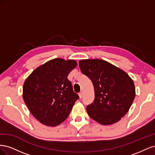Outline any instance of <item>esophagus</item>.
<instances>
[{"instance_id":"obj_1","label":"esophagus","mask_w":155,"mask_h":155,"mask_svg":"<svg viewBox=\"0 0 155 155\" xmlns=\"http://www.w3.org/2000/svg\"><path fill=\"white\" fill-rule=\"evenodd\" d=\"M83 92H80L79 93V98H82L83 97Z\"/></svg>"}]
</instances>
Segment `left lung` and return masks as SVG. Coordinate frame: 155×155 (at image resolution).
<instances>
[{"mask_svg":"<svg viewBox=\"0 0 155 155\" xmlns=\"http://www.w3.org/2000/svg\"><path fill=\"white\" fill-rule=\"evenodd\" d=\"M79 66L94 88V100L87 107L88 116L102 125L118 121L129 111L135 97L133 79L124 70L102 59L81 60Z\"/></svg>","mask_w":155,"mask_h":155,"instance_id":"obj_1","label":"left lung"}]
</instances>
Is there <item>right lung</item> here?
I'll use <instances>...</instances> for the list:
<instances>
[{"label": "right lung", "mask_w": 155, "mask_h": 155, "mask_svg": "<svg viewBox=\"0 0 155 155\" xmlns=\"http://www.w3.org/2000/svg\"><path fill=\"white\" fill-rule=\"evenodd\" d=\"M77 64L74 60L54 59L37 68L26 79L23 99L41 124L57 126L70 114L79 96L67 78Z\"/></svg>", "instance_id": "1"}]
</instances>
